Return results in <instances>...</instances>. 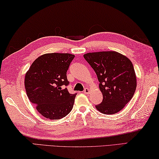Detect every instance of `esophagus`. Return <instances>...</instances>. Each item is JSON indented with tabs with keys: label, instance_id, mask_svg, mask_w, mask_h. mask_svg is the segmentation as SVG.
Returning <instances> with one entry per match:
<instances>
[{
	"label": "esophagus",
	"instance_id": "34e87169",
	"mask_svg": "<svg viewBox=\"0 0 159 159\" xmlns=\"http://www.w3.org/2000/svg\"><path fill=\"white\" fill-rule=\"evenodd\" d=\"M89 92H90V89L89 88H86L84 91V93L85 94H88Z\"/></svg>",
	"mask_w": 159,
	"mask_h": 159
}]
</instances>
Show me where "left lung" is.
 <instances>
[{"label": "left lung", "mask_w": 159, "mask_h": 159, "mask_svg": "<svg viewBox=\"0 0 159 159\" xmlns=\"http://www.w3.org/2000/svg\"><path fill=\"white\" fill-rule=\"evenodd\" d=\"M84 58L95 71L103 96L96 108L105 115L119 112L131 100L137 87L132 62L114 51L87 53Z\"/></svg>", "instance_id": "8db88e82"}]
</instances>
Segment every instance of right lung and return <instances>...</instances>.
<instances>
[{"mask_svg":"<svg viewBox=\"0 0 159 159\" xmlns=\"http://www.w3.org/2000/svg\"><path fill=\"white\" fill-rule=\"evenodd\" d=\"M75 55L50 53L33 61L25 75L26 94L38 112L47 119H60L68 115L77 93L71 94L67 70Z\"/></svg>","mask_w":159,"mask_h":159,"instance_id":"1","label":"right lung"}]
</instances>
